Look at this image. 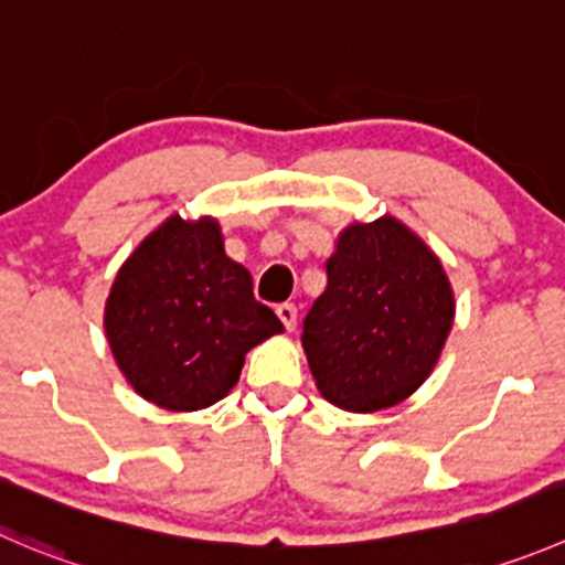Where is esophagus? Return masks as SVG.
<instances>
[{
    "mask_svg": "<svg viewBox=\"0 0 565 565\" xmlns=\"http://www.w3.org/2000/svg\"><path fill=\"white\" fill-rule=\"evenodd\" d=\"M276 315L287 331H295V326H298V309H295V303H278Z\"/></svg>",
    "mask_w": 565,
    "mask_h": 565,
    "instance_id": "esophagus-1",
    "label": "esophagus"
}]
</instances>
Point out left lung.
<instances>
[{
    "instance_id": "left-lung-1",
    "label": "left lung",
    "mask_w": 565,
    "mask_h": 565,
    "mask_svg": "<svg viewBox=\"0 0 565 565\" xmlns=\"http://www.w3.org/2000/svg\"><path fill=\"white\" fill-rule=\"evenodd\" d=\"M303 320L317 392L353 414L392 408L428 381L456 320V292L430 245L394 215L353 221L326 262Z\"/></svg>"
}]
</instances>
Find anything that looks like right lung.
<instances>
[{
    "label": "right lung",
    "instance_id": "1",
    "mask_svg": "<svg viewBox=\"0 0 565 565\" xmlns=\"http://www.w3.org/2000/svg\"><path fill=\"white\" fill-rule=\"evenodd\" d=\"M284 326L228 259L217 217L173 212L115 273L104 333L129 386L166 411H201L239 381L245 353Z\"/></svg>",
    "mask_w": 565,
    "mask_h": 565
}]
</instances>
